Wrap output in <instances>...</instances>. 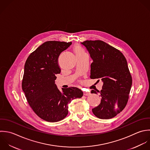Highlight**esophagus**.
Here are the masks:
<instances>
[{"mask_svg": "<svg viewBox=\"0 0 150 150\" xmlns=\"http://www.w3.org/2000/svg\"><path fill=\"white\" fill-rule=\"evenodd\" d=\"M89 95H90L89 92H83V95H85V96H88Z\"/></svg>", "mask_w": 150, "mask_h": 150, "instance_id": "obj_1", "label": "esophagus"}]
</instances>
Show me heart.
I'll use <instances>...</instances> for the list:
<instances>
[{
	"instance_id": "1",
	"label": "heart",
	"mask_w": 150,
	"mask_h": 150,
	"mask_svg": "<svg viewBox=\"0 0 150 150\" xmlns=\"http://www.w3.org/2000/svg\"><path fill=\"white\" fill-rule=\"evenodd\" d=\"M74 51L75 52L76 55H80V54L85 53L84 50H83L81 46L78 45H75V46L74 47Z\"/></svg>"
}]
</instances>
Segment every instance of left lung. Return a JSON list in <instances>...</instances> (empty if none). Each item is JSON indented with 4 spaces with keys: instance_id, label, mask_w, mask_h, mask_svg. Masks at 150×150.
I'll use <instances>...</instances> for the list:
<instances>
[{
    "instance_id": "1",
    "label": "left lung",
    "mask_w": 150,
    "mask_h": 150,
    "mask_svg": "<svg viewBox=\"0 0 150 150\" xmlns=\"http://www.w3.org/2000/svg\"><path fill=\"white\" fill-rule=\"evenodd\" d=\"M81 44L93 59L90 78L103 82L102 89L97 91L102 98L100 103L92 112L99 119H112L125 109L129 100L132 77L127 60L121 51L103 41L86 40ZM91 93L97 94L93 90Z\"/></svg>"
}]
</instances>
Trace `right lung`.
Here are the masks:
<instances>
[{
	"instance_id": "add662e5",
	"label": "right lung",
	"mask_w": 150,
	"mask_h": 150,
	"mask_svg": "<svg viewBox=\"0 0 150 150\" xmlns=\"http://www.w3.org/2000/svg\"><path fill=\"white\" fill-rule=\"evenodd\" d=\"M71 42L48 41L44 42L27 58L22 80V89L34 112L42 120L57 122L68 113V104L83 96L75 87L62 88L61 93L55 83L56 74L61 72L58 59Z\"/></svg>"
}]
</instances>
